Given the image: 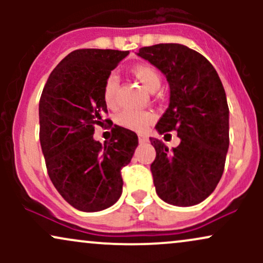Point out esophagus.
<instances>
[{
    "label": "esophagus",
    "mask_w": 263,
    "mask_h": 263,
    "mask_svg": "<svg viewBox=\"0 0 263 263\" xmlns=\"http://www.w3.org/2000/svg\"><path fill=\"white\" fill-rule=\"evenodd\" d=\"M138 141H140V143H146V142L148 141V138L144 135H138Z\"/></svg>",
    "instance_id": "34e87169"
}]
</instances>
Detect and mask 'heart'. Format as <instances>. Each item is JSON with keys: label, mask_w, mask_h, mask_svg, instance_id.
I'll use <instances>...</instances> for the list:
<instances>
[{"label": "heart", "mask_w": 263, "mask_h": 263, "mask_svg": "<svg viewBox=\"0 0 263 263\" xmlns=\"http://www.w3.org/2000/svg\"><path fill=\"white\" fill-rule=\"evenodd\" d=\"M132 74L147 91L155 92L161 86V75L153 66L137 65L132 70ZM117 91H119V77L115 73H111L105 80L104 89H102V98L108 107L116 106ZM116 121L122 127L134 129V131H143L153 121V114L147 110L125 108L117 115Z\"/></svg>", "instance_id": "heart-1"}]
</instances>
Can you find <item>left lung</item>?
<instances>
[{
	"label": "left lung",
	"mask_w": 263,
	"mask_h": 263,
	"mask_svg": "<svg viewBox=\"0 0 263 263\" xmlns=\"http://www.w3.org/2000/svg\"><path fill=\"white\" fill-rule=\"evenodd\" d=\"M138 57L167 78L170 106L156 129L176 131L180 143L170 149L149 138L156 149L151 164L156 192L165 203L192 206L205 200L224 172L229 149V106L218 73L200 53L183 44L143 47Z\"/></svg>",
	"instance_id": "obj_1"
}]
</instances>
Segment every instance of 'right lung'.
Masks as SVG:
<instances>
[{
	"label": "right lung",
	"instance_id": "1",
	"mask_svg": "<svg viewBox=\"0 0 263 263\" xmlns=\"http://www.w3.org/2000/svg\"><path fill=\"white\" fill-rule=\"evenodd\" d=\"M127 50L78 49L50 73L39 100V140L53 185L71 206L93 213L121 197V170L131 162L138 138L115 126L112 137L93 140L107 106L102 98L106 78Z\"/></svg>",
	"mask_w": 263,
	"mask_h": 263
}]
</instances>
